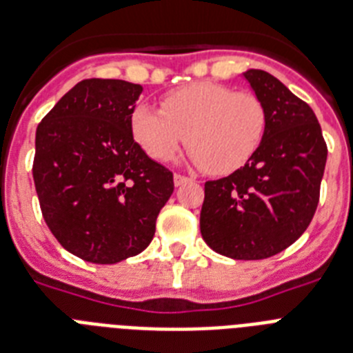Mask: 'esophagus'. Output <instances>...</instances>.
I'll list each match as a JSON object with an SVG mask.
<instances>
[{
  "label": "esophagus",
  "mask_w": 353,
  "mask_h": 353,
  "mask_svg": "<svg viewBox=\"0 0 353 353\" xmlns=\"http://www.w3.org/2000/svg\"><path fill=\"white\" fill-rule=\"evenodd\" d=\"M193 182V179H189V176H183L180 173H174V185H183V183Z\"/></svg>",
  "instance_id": "obj_1"
}]
</instances>
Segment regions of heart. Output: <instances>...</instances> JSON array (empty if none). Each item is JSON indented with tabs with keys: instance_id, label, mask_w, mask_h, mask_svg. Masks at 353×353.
Returning <instances> with one entry per match:
<instances>
[{
	"instance_id": "1",
	"label": "heart",
	"mask_w": 353,
	"mask_h": 353,
	"mask_svg": "<svg viewBox=\"0 0 353 353\" xmlns=\"http://www.w3.org/2000/svg\"><path fill=\"white\" fill-rule=\"evenodd\" d=\"M162 110L139 104L130 115L137 144L168 162L188 139L191 160L211 174L238 171L263 144L269 112L256 93L220 83H193L164 95Z\"/></svg>"
}]
</instances>
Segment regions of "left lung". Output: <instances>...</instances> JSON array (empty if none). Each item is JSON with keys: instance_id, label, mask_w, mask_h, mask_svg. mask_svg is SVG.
Masks as SVG:
<instances>
[{"instance_id": "1", "label": "left lung", "mask_w": 353, "mask_h": 353, "mask_svg": "<svg viewBox=\"0 0 353 353\" xmlns=\"http://www.w3.org/2000/svg\"><path fill=\"white\" fill-rule=\"evenodd\" d=\"M243 75L267 106V135L243 168L205 182L200 232L218 254L265 260L292 245L312 222L328 150L305 101L263 70Z\"/></svg>"}]
</instances>
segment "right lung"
<instances>
[{"label":"right lung","mask_w":353,"mask_h":353,"mask_svg":"<svg viewBox=\"0 0 353 353\" xmlns=\"http://www.w3.org/2000/svg\"><path fill=\"white\" fill-rule=\"evenodd\" d=\"M141 84L84 79L36 131L34 183L52 234L68 252L117 263L150 245L173 173L137 144L130 115Z\"/></svg>","instance_id":"right-lung-1"}]
</instances>
